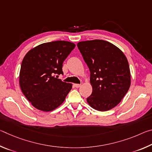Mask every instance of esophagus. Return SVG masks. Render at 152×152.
<instances>
[{
    "label": "esophagus",
    "mask_w": 152,
    "mask_h": 152,
    "mask_svg": "<svg viewBox=\"0 0 152 152\" xmlns=\"http://www.w3.org/2000/svg\"><path fill=\"white\" fill-rule=\"evenodd\" d=\"M74 87H76V88H79V87L81 85H80V84H74Z\"/></svg>",
    "instance_id": "esophagus-1"
}]
</instances>
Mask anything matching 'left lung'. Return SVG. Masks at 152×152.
<instances>
[{
	"instance_id": "1",
	"label": "left lung",
	"mask_w": 152,
	"mask_h": 152,
	"mask_svg": "<svg viewBox=\"0 0 152 152\" xmlns=\"http://www.w3.org/2000/svg\"><path fill=\"white\" fill-rule=\"evenodd\" d=\"M77 46L91 72L92 92L87 102L99 111L112 109L121 101L131 85L127 58L119 48L107 41H84Z\"/></svg>"
}]
</instances>
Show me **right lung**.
<instances>
[{
	"label": "right lung",
	"instance_id": "obj_1",
	"mask_svg": "<svg viewBox=\"0 0 152 152\" xmlns=\"http://www.w3.org/2000/svg\"><path fill=\"white\" fill-rule=\"evenodd\" d=\"M76 45L66 41L44 43L30 50L22 61L19 84L33 107L48 112L63 103L72 84L58 79L64 61Z\"/></svg>",
	"mask_w": 152,
	"mask_h": 152
}]
</instances>
